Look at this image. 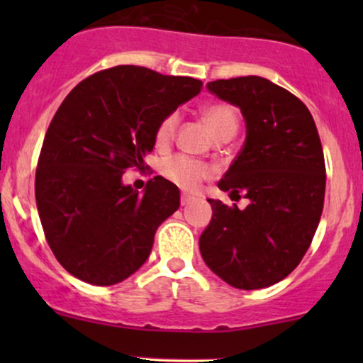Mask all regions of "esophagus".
<instances>
[{
    "instance_id": "1",
    "label": "esophagus",
    "mask_w": 363,
    "mask_h": 363,
    "mask_svg": "<svg viewBox=\"0 0 363 363\" xmlns=\"http://www.w3.org/2000/svg\"><path fill=\"white\" fill-rule=\"evenodd\" d=\"M193 201H194V196H191V194H182L181 196V205L182 206L189 205V203H193Z\"/></svg>"
}]
</instances>
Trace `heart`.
<instances>
[{
    "label": "heart",
    "instance_id": "b5f03b06",
    "mask_svg": "<svg viewBox=\"0 0 363 363\" xmlns=\"http://www.w3.org/2000/svg\"><path fill=\"white\" fill-rule=\"evenodd\" d=\"M201 118L206 123V126L210 128L211 135L215 138H222V136L228 135L234 136V133L237 131V124H239L235 109L232 106H228V104L216 102L203 107ZM177 124V112H170V114L165 116L157 126V143L167 145L174 138V135H176ZM162 174L169 181H172L174 184L182 187V189H196L205 179L211 176V169L206 164H203V162L193 160V158H187L184 155H176L167 158L162 164Z\"/></svg>",
    "mask_w": 363,
    "mask_h": 363
}]
</instances>
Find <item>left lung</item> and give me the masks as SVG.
<instances>
[{
	"mask_svg": "<svg viewBox=\"0 0 363 363\" xmlns=\"http://www.w3.org/2000/svg\"><path fill=\"white\" fill-rule=\"evenodd\" d=\"M245 119V143L218 187L244 193L239 210L208 199L211 222L199 237L206 266L240 290L289 277L312 242L324 206L326 165L309 109L289 90L261 77L208 83Z\"/></svg>",
	"mask_w": 363,
	"mask_h": 363,
	"instance_id": "8db88e82",
	"label": "left lung"
}]
</instances>
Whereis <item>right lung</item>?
<instances>
[{
  "instance_id": "obj_1",
  "label": "right lung",
  "mask_w": 363,
  "mask_h": 363,
  "mask_svg": "<svg viewBox=\"0 0 363 363\" xmlns=\"http://www.w3.org/2000/svg\"><path fill=\"white\" fill-rule=\"evenodd\" d=\"M201 89L196 78L123 65L90 74L66 95L35 170L45 240L66 272L107 286L148 259L158 225L181 194L160 176L140 194L123 184V174L143 167L160 121Z\"/></svg>"
}]
</instances>
